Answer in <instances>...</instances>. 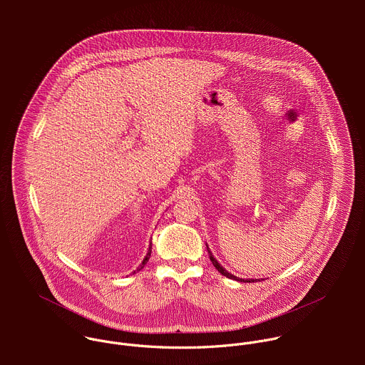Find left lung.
I'll return each mask as SVG.
<instances>
[{
	"instance_id": "left-lung-1",
	"label": "left lung",
	"mask_w": 365,
	"mask_h": 365,
	"mask_svg": "<svg viewBox=\"0 0 365 365\" xmlns=\"http://www.w3.org/2000/svg\"><path fill=\"white\" fill-rule=\"evenodd\" d=\"M206 248H207V252H210V258H211V262H212L214 267H215V269H217L222 276H225V277H228V279H232V280H237V282H244V283H254V282L257 280V279H255V280H254V279H245V280H244V279H240V277H237V276L231 274L230 272H227V270H225V269H224V267L217 262V258H215V257H214V254L211 252L210 247L206 245ZM258 282H259V279H258Z\"/></svg>"
}]
</instances>
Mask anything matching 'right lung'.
I'll return each instance as SVG.
<instances>
[{
  "label": "right lung",
  "instance_id": "right-lung-1",
  "mask_svg": "<svg viewBox=\"0 0 365 365\" xmlns=\"http://www.w3.org/2000/svg\"><path fill=\"white\" fill-rule=\"evenodd\" d=\"M150 255H151V244L148 245V251H147L145 257L143 258V262H141V264L138 266V269H137V270H134V273H135V272H140V270H141V269H143V267H144V266L147 264V262H148V258H150ZM134 273H133V274H134Z\"/></svg>",
  "mask_w": 365,
  "mask_h": 365
}]
</instances>
